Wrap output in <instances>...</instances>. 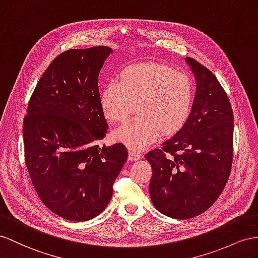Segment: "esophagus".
<instances>
[{"mask_svg": "<svg viewBox=\"0 0 258 258\" xmlns=\"http://www.w3.org/2000/svg\"><path fill=\"white\" fill-rule=\"evenodd\" d=\"M128 158L131 160H138L142 158V154L138 153L137 150L128 148Z\"/></svg>", "mask_w": 258, "mask_h": 258, "instance_id": "34e87169", "label": "esophagus"}]
</instances>
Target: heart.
<instances>
[{"instance_id":"b5f03b06","label":"heart","mask_w":258,"mask_h":258,"mask_svg":"<svg viewBox=\"0 0 258 258\" xmlns=\"http://www.w3.org/2000/svg\"><path fill=\"white\" fill-rule=\"evenodd\" d=\"M193 86L187 75L159 63H141L125 69L120 82H111L101 95L105 117L114 123L127 120L137 103L138 115L115 131L117 141L132 149L155 142L159 134L179 131L188 116Z\"/></svg>"}]
</instances>
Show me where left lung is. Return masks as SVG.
Listing matches in <instances>:
<instances>
[{
	"instance_id": "1",
	"label": "left lung",
	"mask_w": 258,
	"mask_h": 258,
	"mask_svg": "<svg viewBox=\"0 0 258 258\" xmlns=\"http://www.w3.org/2000/svg\"><path fill=\"white\" fill-rule=\"evenodd\" d=\"M196 78L192 111L182 128L145 155L153 169L154 206L175 219L207 210L228 182L233 158V112L216 76L186 57Z\"/></svg>"
}]
</instances>
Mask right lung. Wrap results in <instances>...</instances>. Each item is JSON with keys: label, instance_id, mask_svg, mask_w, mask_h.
<instances>
[{"label": "right lung", "instance_id": "1", "mask_svg": "<svg viewBox=\"0 0 258 258\" xmlns=\"http://www.w3.org/2000/svg\"><path fill=\"white\" fill-rule=\"evenodd\" d=\"M111 48L71 49L57 55L32 92L24 118L30 180L51 211L87 221L107 207L127 159L121 143L100 146L108 124L98 77Z\"/></svg>", "mask_w": 258, "mask_h": 258}]
</instances>
